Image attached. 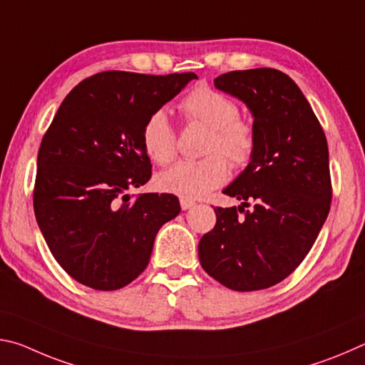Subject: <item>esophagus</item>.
<instances>
[{"label":"esophagus","mask_w":365,"mask_h":365,"mask_svg":"<svg viewBox=\"0 0 365 365\" xmlns=\"http://www.w3.org/2000/svg\"><path fill=\"white\" fill-rule=\"evenodd\" d=\"M195 205H196V202H195V201H191V200H180V206H182L183 211H187V209L193 207Z\"/></svg>","instance_id":"34e87169"}]
</instances>
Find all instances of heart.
<instances>
[{
  "instance_id": "1",
  "label": "heart",
  "mask_w": 365,
  "mask_h": 365,
  "mask_svg": "<svg viewBox=\"0 0 365 365\" xmlns=\"http://www.w3.org/2000/svg\"><path fill=\"white\" fill-rule=\"evenodd\" d=\"M180 110L188 123L209 128L200 160H178L156 177V187L163 193L182 200H197L224 185L232 169H245L257 150V135L252 123L240 115V108L232 98L209 86H196L183 98ZM141 143L153 163L164 165L177 153V133L163 110L148 117Z\"/></svg>"
}]
</instances>
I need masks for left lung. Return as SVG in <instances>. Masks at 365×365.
<instances>
[{"label": "left lung", "mask_w": 365, "mask_h": 365, "mask_svg": "<svg viewBox=\"0 0 365 365\" xmlns=\"http://www.w3.org/2000/svg\"><path fill=\"white\" fill-rule=\"evenodd\" d=\"M214 85L251 109L257 150L224 190L242 206L214 207L217 222L202 235L197 255L202 269L224 287L256 292L287 279L317 240L331 202L329 146L287 73L269 67L232 71Z\"/></svg>", "instance_id": "obj_1"}]
</instances>
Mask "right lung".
Segmentation results:
<instances>
[{"label":"right lung","instance_id":"right-lung-1","mask_svg":"<svg viewBox=\"0 0 365 365\" xmlns=\"http://www.w3.org/2000/svg\"><path fill=\"white\" fill-rule=\"evenodd\" d=\"M193 72L146 76L106 71L80 82L41 140L34 211L49 251L73 280L101 292L133 282L154 238L180 212L169 193L128 196L151 178L141 143L148 117Z\"/></svg>","mask_w":365,"mask_h":365}]
</instances>
